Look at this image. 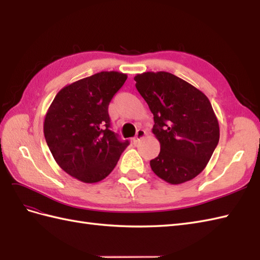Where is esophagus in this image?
I'll use <instances>...</instances> for the list:
<instances>
[{"label":"esophagus","mask_w":260,"mask_h":260,"mask_svg":"<svg viewBox=\"0 0 260 260\" xmlns=\"http://www.w3.org/2000/svg\"><path fill=\"white\" fill-rule=\"evenodd\" d=\"M145 134H146V133H145V131L144 129H137V133H136V135H135V137L133 138V143L134 144H137L138 142H140L142 138L145 136Z\"/></svg>","instance_id":"esophagus-1"}]
</instances>
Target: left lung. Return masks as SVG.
<instances>
[{
	"mask_svg": "<svg viewBox=\"0 0 260 260\" xmlns=\"http://www.w3.org/2000/svg\"><path fill=\"white\" fill-rule=\"evenodd\" d=\"M134 80L154 115L153 134L160 144L152 171L172 185L201 174L219 142V125L202 90L168 72H145Z\"/></svg>",
	"mask_w": 260,
	"mask_h": 260,
	"instance_id": "obj_1",
	"label": "left lung"
}]
</instances>
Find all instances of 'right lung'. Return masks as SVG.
<instances>
[{
  "mask_svg": "<svg viewBox=\"0 0 260 260\" xmlns=\"http://www.w3.org/2000/svg\"><path fill=\"white\" fill-rule=\"evenodd\" d=\"M127 75L100 72L63 87L48 107L44 136L62 170L83 183H98L116 166L128 141L111 131L108 105Z\"/></svg>",
  "mask_w": 260,
  "mask_h": 260,
  "instance_id": "right-lung-1",
  "label": "right lung"
}]
</instances>
